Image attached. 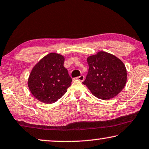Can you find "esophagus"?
<instances>
[{
	"label": "esophagus",
	"mask_w": 149,
	"mask_h": 149,
	"mask_svg": "<svg viewBox=\"0 0 149 149\" xmlns=\"http://www.w3.org/2000/svg\"><path fill=\"white\" fill-rule=\"evenodd\" d=\"M84 78H85V77H84V76L83 75H80V76H79V77H77V79H78V80H79L80 81H83L84 80Z\"/></svg>",
	"instance_id": "1"
}]
</instances>
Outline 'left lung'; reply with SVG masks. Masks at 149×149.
I'll return each instance as SVG.
<instances>
[{"mask_svg": "<svg viewBox=\"0 0 149 149\" xmlns=\"http://www.w3.org/2000/svg\"><path fill=\"white\" fill-rule=\"evenodd\" d=\"M89 70L83 84L94 96L107 100L121 92L127 82V70L122 61L113 54L99 52L87 58Z\"/></svg>", "mask_w": 149, "mask_h": 149, "instance_id": "8db88e82", "label": "left lung"}]
</instances>
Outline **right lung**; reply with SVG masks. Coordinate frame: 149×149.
<instances>
[{
  "label": "right lung",
  "instance_id": "right-lung-1",
  "mask_svg": "<svg viewBox=\"0 0 149 149\" xmlns=\"http://www.w3.org/2000/svg\"><path fill=\"white\" fill-rule=\"evenodd\" d=\"M64 57L49 53L32 68L28 86L35 98L44 103H53L64 95L72 79L63 66Z\"/></svg>",
  "mask_w": 149,
  "mask_h": 149
}]
</instances>
